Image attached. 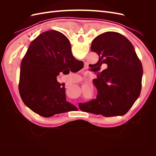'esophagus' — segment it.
<instances>
[{
    "mask_svg": "<svg viewBox=\"0 0 156 156\" xmlns=\"http://www.w3.org/2000/svg\"><path fill=\"white\" fill-rule=\"evenodd\" d=\"M87 69V64H84V69Z\"/></svg>",
    "mask_w": 156,
    "mask_h": 156,
    "instance_id": "obj_1",
    "label": "esophagus"
}]
</instances>
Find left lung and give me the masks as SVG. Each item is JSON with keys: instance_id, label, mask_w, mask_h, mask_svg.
<instances>
[{"instance_id": "1", "label": "left lung", "mask_w": 156, "mask_h": 156, "mask_svg": "<svg viewBox=\"0 0 156 156\" xmlns=\"http://www.w3.org/2000/svg\"><path fill=\"white\" fill-rule=\"evenodd\" d=\"M91 51L99 56L94 64L97 78L93 80L98 94L95 100L79 103V108L106 117L126 114L142 87V64L134 47L120 33L106 32L93 40ZM102 65L107 68L101 72Z\"/></svg>"}]
</instances>
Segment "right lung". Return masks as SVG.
Segmentation results:
<instances>
[{"mask_svg": "<svg viewBox=\"0 0 156 156\" xmlns=\"http://www.w3.org/2000/svg\"><path fill=\"white\" fill-rule=\"evenodd\" d=\"M82 64L72 53L68 37L56 30L41 33L29 45L21 64L19 90L23 101L37 115L51 117L77 110L66 101L56 77L64 69Z\"/></svg>", "mask_w": 156, "mask_h": 156, "instance_id": "1", "label": "right lung"}]
</instances>
